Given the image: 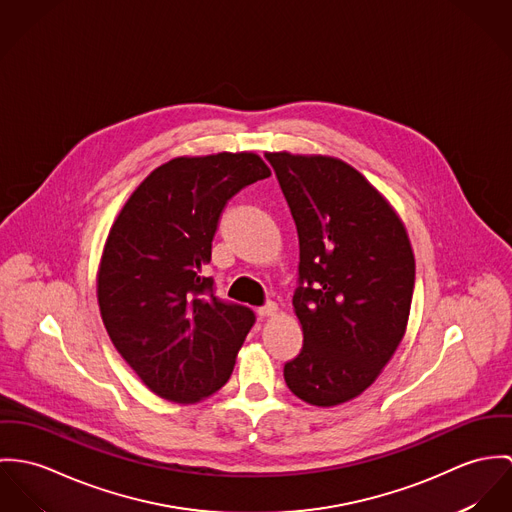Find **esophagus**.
Segmentation results:
<instances>
[{"instance_id": "esophagus-1", "label": "esophagus", "mask_w": 512, "mask_h": 512, "mask_svg": "<svg viewBox=\"0 0 512 512\" xmlns=\"http://www.w3.org/2000/svg\"><path fill=\"white\" fill-rule=\"evenodd\" d=\"M257 314H259V318L275 316V314H277V304H275V302H267L265 306H259V308H257Z\"/></svg>"}]
</instances>
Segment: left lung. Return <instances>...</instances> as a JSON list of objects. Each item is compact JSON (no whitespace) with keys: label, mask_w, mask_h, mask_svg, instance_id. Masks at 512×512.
Returning a JSON list of instances; mask_svg holds the SVG:
<instances>
[{"label":"left lung","mask_w":512,"mask_h":512,"mask_svg":"<svg viewBox=\"0 0 512 512\" xmlns=\"http://www.w3.org/2000/svg\"><path fill=\"white\" fill-rule=\"evenodd\" d=\"M298 231L292 296L304 345L284 381L314 406L361 395L404 336L414 255L389 202L334 157L267 153Z\"/></svg>","instance_id":"left-lung-1"}]
</instances>
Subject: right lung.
Returning a JSON list of instances; mask_svg holds the SVG:
<instances>
[{
	"mask_svg": "<svg viewBox=\"0 0 512 512\" xmlns=\"http://www.w3.org/2000/svg\"><path fill=\"white\" fill-rule=\"evenodd\" d=\"M267 176L255 153L172 159L137 186L110 229L98 273L102 320L155 395L196 402L228 383L255 314L220 300L204 269L228 200Z\"/></svg>",
	"mask_w": 512,
	"mask_h": 512,
	"instance_id": "add662e5",
	"label": "right lung"
}]
</instances>
